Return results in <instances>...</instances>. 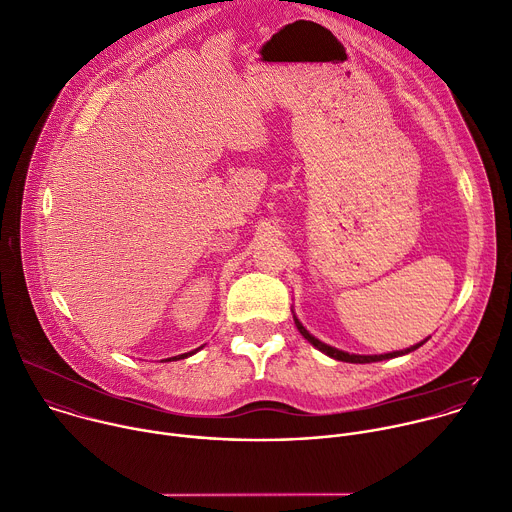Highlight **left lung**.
<instances>
[{
  "label": "left lung",
  "instance_id": "left-lung-1",
  "mask_svg": "<svg viewBox=\"0 0 512 512\" xmlns=\"http://www.w3.org/2000/svg\"><path fill=\"white\" fill-rule=\"evenodd\" d=\"M293 311V309H291ZM293 321H295V325H297V329H299V333L307 339V342L315 348V350H319L321 354H325V356H329V358H333V360H339V362H348V364H372V362H384V360H392V358H400V356H406V354H410V352H414V350H418L420 346H424L426 342H428V337L424 339V342H420V344H416V346H410V348H406V350H398V352H390V354H374V356H362V354H350V352H344V350H337V348H331V346H327V344H323V342H319V339L315 337V335H311L305 327H303V323L297 319V315L293 313Z\"/></svg>",
  "mask_w": 512,
  "mask_h": 512
}]
</instances>
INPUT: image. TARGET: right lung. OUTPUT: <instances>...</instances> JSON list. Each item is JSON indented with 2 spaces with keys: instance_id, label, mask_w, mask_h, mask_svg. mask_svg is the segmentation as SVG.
Segmentation results:
<instances>
[{
  "instance_id": "right-lung-1",
  "label": "right lung",
  "mask_w": 512,
  "mask_h": 512,
  "mask_svg": "<svg viewBox=\"0 0 512 512\" xmlns=\"http://www.w3.org/2000/svg\"><path fill=\"white\" fill-rule=\"evenodd\" d=\"M205 346H201V348H197V350H193V352H187V354H181V356H175V358H166V360H162V362H177V360H185V358H189V356H193V354H197L199 350H203Z\"/></svg>"
}]
</instances>
